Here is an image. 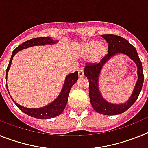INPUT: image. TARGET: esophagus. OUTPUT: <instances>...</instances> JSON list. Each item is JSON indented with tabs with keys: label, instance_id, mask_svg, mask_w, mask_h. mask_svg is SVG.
Instances as JSON below:
<instances>
[{
	"label": "esophagus",
	"instance_id": "esophagus-1",
	"mask_svg": "<svg viewBox=\"0 0 148 148\" xmlns=\"http://www.w3.org/2000/svg\"><path fill=\"white\" fill-rule=\"evenodd\" d=\"M78 76L80 77H83L84 76V70L83 68L81 67L79 70H78Z\"/></svg>",
	"mask_w": 148,
	"mask_h": 148
}]
</instances>
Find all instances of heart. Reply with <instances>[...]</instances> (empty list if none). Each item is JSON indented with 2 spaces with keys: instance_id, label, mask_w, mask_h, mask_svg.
<instances>
[{
  "instance_id": "obj_1",
  "label": "heart",
  "mask_w": 148,
  "mask_h": 148,
  "mask_svg": "<svg viewBox=\"0 0 148 148\" xmlns=\"http://www.w3.org/2000/svg\"><path fill=\"white\" fill-rule=\"evenodd\" d=\"M108 52L107 46L97 40H92L86 44L82 49V55L84 57L91 56L92 61H97L104 57Z\"/></svg>"
}]
</instances>
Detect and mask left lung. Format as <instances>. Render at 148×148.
Segmentation results:
<instances>
[{
    "label": "left lung",
    "instance_id": "obj_1",
    "mask_svg": "<svg viewBox=\"0 0 148 148\" xmlns=\"http://www.w3.org/2000/svg\"><path fill=\"white\" fill-rule=\"evenodd\" d=\"M108 44V54L106 55L101 61L95 64H89L85 66L84 74L89 79L90 103L97 113L107 116L118 115L124 113L134 104L142 90L144 82L142 65L138 58L136 48L128 42L126 39L115 35H101ZM121 54L127 55L135 63L137 66L138 79L131 97L123 104H113L108 102L101 95L99 90V75L103 66L113 56Z\"/></svg>",
    "mask_w": 148,
    "mask_h": 148
}]
</instances>
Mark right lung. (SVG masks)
Returning <instances> with one entry per match:
<instances>
[{
  "instance_id": "right-lung-1",
  "label": "right lung",
  "mask_w": 148,
  "mask_h": 148,
  "mask_svg": "<svg viewBox=\"0 0 148 148\" xmlns=\"http://www.w3.org/2000/svg\"><path fill=\"white\" fill-rule=\"evenodd\" d=\"M58 43V40H54L53 39L51 38L50 37H40V38H35L30 39V40H27L24 43L19 45L15 50L12 52V54L11 58H10V63L6 69V81L7 82V74L9 70H10V66L12 64V61L13 57L18 53L19 51L22 50L23 49H27V48L31 47H34V46H44L47 44H55ZM78 71L75 72L73 73H70L66 75V78H65L64 83L63 85L62 90H61V92L58 95V96L53 101L50 103V104H47V105L42 107V108H28L23 107V106L18 104V103L15 102L14 99L12 98L11 95L10 94L9 90H8L7 84H6V90H7L8 92L10 94V97H11L12 100L13 101V102L15 103V105L18 107L22 112L25 113V114L28 115V116L33 117V118L40 119H48L54 118L56 116H59L61 114L64 110L65 107L68 101V95L70 93V89L75 84V82L78 81Z\"/></svg>"
}]
</instances>
